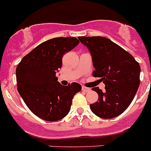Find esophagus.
Here are the masks:
<instances>
[{
  "label": "esophagus",
  "mask_w": 151,
  "mask_h": 151,
  "mask_svg": "<svg viewBox=\"0 0 151 151\" xmlns=\"http://www.w3.org/2000/svg\"><path fill=\"white\" fill-rule=\"evenodd\" d=\"M82 91H86V92H88V91H90L91 89L89 88H86V87H85V86H83V87H82Z\"/></svg>",
  "instance_id": "esophagus-1"
}]
</instances>
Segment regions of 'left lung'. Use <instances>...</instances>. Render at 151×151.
<instances>
[{
	"mask_svg": "<svg viewBox=\"0 0 151 151\" xmlns=\"http://www.w3.org/2000/svg\"><path fill=\"white\" fill-rule=\"evenodd\" d=\"M82 44L88 48L95 70L93 76L100 77L105 91L92 90L99 99L90 105L95 115L111 119L123 113L135 96L139 86L140 65L134 57L122 48L104 37H79Z\"/></svg>",
	"mask_w": 151,
	"mask_h": 151,
	"instance_id": "obj_1",
	"label": "left lung"
}]
</instances>
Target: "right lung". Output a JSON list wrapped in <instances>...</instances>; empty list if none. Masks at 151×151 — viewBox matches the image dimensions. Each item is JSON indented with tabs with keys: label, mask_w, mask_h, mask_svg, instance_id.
Listing matches in <instances>:
<instances>
[{
	"label": "right lung",
	"mask_w": 151,
	"mask_h": 151,
	"mask_svg": "<svg viewBox=\"0 0 151 151\" xmlns=\"http://www.w3.org/2000/svg\"><path fill=\"white\" fill-rule=\"evenodd\" d=\"M79 43L76 37L50 39L35 48L17 65V91L30 111L40 119L55 122L65 117L74 96L81 91L79 83L63 86L56 77L63 55Z\"/></svg>",
	"instance_id": "right-lung-1"
}]
</instances>
